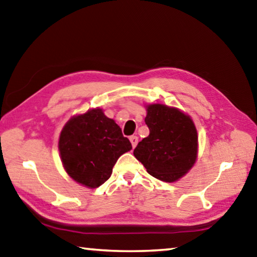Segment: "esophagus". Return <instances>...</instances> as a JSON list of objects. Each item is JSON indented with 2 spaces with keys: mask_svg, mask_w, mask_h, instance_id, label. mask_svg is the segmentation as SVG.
Segmentation results:
<instances>
[{
  "mask_svg": "<svg viewBox=\"0 0 257 257\" xmlns=\"http://www.w3.org/2000/svg\"><path fill=\"white\" fill-rule=\"evenodd\" d=\"M129 139H130V143H132V145H133V147L134 148L136 147L137 144H138V137L137 136H132Z\"/></svg>",
  "mask_w": 257,
  "mask_h": 257,
  "instance_id": "34e87169",
  "label": "esophagus"
}]
</instances>
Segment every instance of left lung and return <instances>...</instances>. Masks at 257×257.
Instances as JSON below:
<instances>
[{
	"label": "left lung",
	"mask_w": 257,
	"mask_h": 257,
	"mask_svg": "<svg viewBox=\"0 0 257 257\" xmlns=\"http://www.w3.org/2000/svg\"><path fill=\"white\" fill-rule=\"evenodd\" d=\"M146 110L149 135L138 143L134 155L152 176L175 182L197 161V129L192 119L176 108L155 103Z\"/></svg>",
	"instance_id": "obj_1"
}]
</instances>
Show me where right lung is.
<instances>
[{"instance_id": "obj_1", "label": "right lung", "mask_w": 257, "mask_h": 257, "mask_svg": "<svg viewBox=\"0 0 257 257\" xmlns=\"http://www.w3.org/2000/svg\"><path fill=\"white\" fill-rule=\"evenodd\" d=\"M58 148L66 173L94 189L109 179L118 158L133 147L114 120L96 108L67 121Z\"/></svg>"}]
</instances>
